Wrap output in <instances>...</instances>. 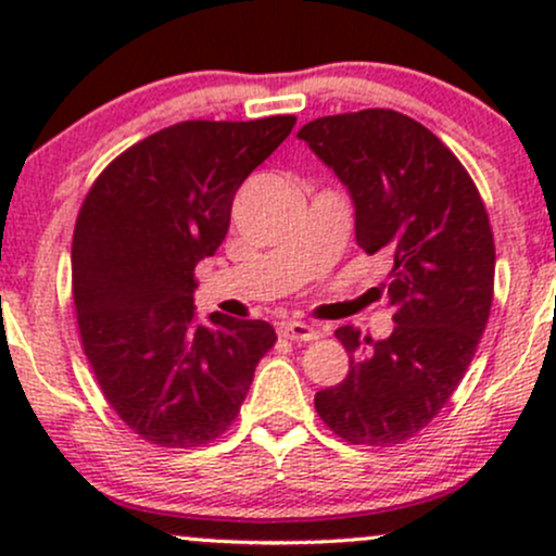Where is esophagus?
Listing matches in <instances>:
<instances>
[{"label": "esophagus", "instance_id": "1", "mask_svg": "<svg viewBox=\"0 0 556 556\" xmlns=\"http://www.w3.org/2000/svg\"><path fill=\"white\" fill-rule=\"evenodd\" d=\"M279 334H282L285 340H292V342L318 340V329L311 327V324H305V321H282L279 324Z\"/></svg>", "mask_w": 556, "mask_h": 556}]
</instances>
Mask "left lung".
Returning <instances> with one entry per match:
<instances>
[{"mask_svg":"<svg viewBox=\"0 0 556 556\" xmlns=\"http://www.w3.org/2000/svg\"><path fill=\"white\" fill-rule=\"evenodd\" d=\"M298 138L334 172L355 208V240L387 253L394 329L384 340L340 327L350 371L316 392L337 437L387 446L416 437L446 405L486 329L494 238L473 180L416 119L392 110L321 117Z\"/></svg>","mask_w":556,"mask_h":556,"instance_id":"1","label":"left lung"}]
</instances>
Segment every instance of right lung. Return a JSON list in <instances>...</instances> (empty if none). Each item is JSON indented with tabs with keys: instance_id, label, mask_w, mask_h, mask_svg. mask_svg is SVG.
<instances>
[{
	"instance_id": "obj_1",
	"label": "right lung",
	"mask_w": 556,
	"mask_h": 556,
	"mask_svg": "<svg viewBox=\"0 0 556 556\" xmlns=\"http://www.w3.org/2000/svg\"><path fill=\"white\" fill-rule=\"evenodd\" d=\"M295 117L172 125L127 149L83 201L73 300L83 350L119 418L149 442L198 446L238 418L266 321H198L193 271L229 229L235 193Z\"/></svg>"
}]
</instances>
